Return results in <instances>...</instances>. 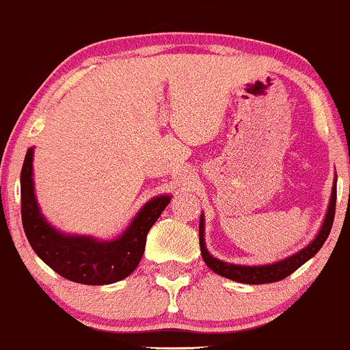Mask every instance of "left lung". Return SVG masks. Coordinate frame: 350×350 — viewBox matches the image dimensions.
Wrapping results in <instances>:
<instances>
[{
	"instance_id": "left-lung-1",
	"label": "left lung",
	"mask_w": 350,
	"mask_h": 350,
	"mask_svg": "<svg viewBox=\"0 0 350 350\" xmlns=\"http://www.w3.org/2000/svg\"><path fill=\"white\" fill-rule=\"evenodd\" d=\"M336 198H337V176L336 181L332 185V196H330L329 206H327L325 218H323V223L319 230L317 237L314 238L307 246L299 250L293 255L286 256V258L278 260V262L267 263V265H234L223 262V260L215 258L211 253L206 248L204 241V215L201 213L200 218V248L201 255H203L204 263L211 268L215 273L221 275L224 278H230L233 282L240 283H248V285H260V283H273L278 280H283V278L288 277L290 273L300 268L301 265L312 258L314 255H317L319 250L322 248V245L325 243L327 237H329L330 230H332L334 223V215H336Z\"/></svg>"
}]
</instances>
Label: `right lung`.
Instances as JSON below:
<instances>
[{"instance_id": "add662e5", "label": "right lung", "mask_w": 350, "mask_h": 350, "mask_svg": "<svg viewBox=\"0 0 350 350\" xmlns=\"http://www.w3.org/2000/svg\"><path fill=\"white\" fill-rule=\"evenodd\" d=\"M29 147L21 169V221L33 252L60 277L83 285H109L129 277L144 255L146 238L171 201L169 194L149 200L113 240L64 233L43 216L35 194Z\"/></svg>"}]
</instances>
